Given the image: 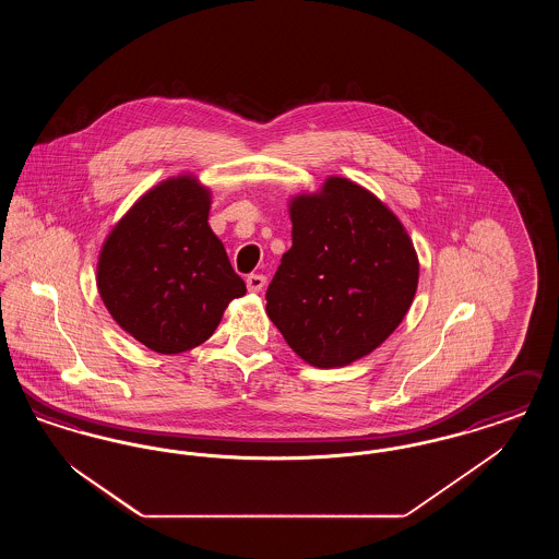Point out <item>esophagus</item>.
<instances>
[{"instance_id":"esophagus-1","label":"esophagus","mask_w":559,"mask_h":559,"mask_svg":"<svg viewBox=\"0 0 559 559\" xmlns=\"http://www.w3.org/2000/svg\"><path fill=\"white\" fill-rule=\"evenodd\" d=\"M266 287V276L264 274H249L247 276V289L251 293H260Z\"/></svg>"}]
</instances>
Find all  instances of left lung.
I'll use <instances>...</instances> for the list:
<instances>
[{"label":"left lung","instance_id":"1","mask_svg":"<svg viewBox=\"0 0 559 559\" xmlns=\"http://www.w3.org/2000/svg\"><path fill=\"white\" fill-rule=\"evenodd\" d=\"M292 249L266 293V312L293 352L319 369L381 346L406 317L419 258L399 215L342 176L289 199Z\"/></svg>","mask_w":559,"mask_h":559}]
</instances>
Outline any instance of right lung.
Wrapping results in <instances>:
<instances>
[{
    "instance_id": "add662e5",
    "label": "right lung",
    "mask_w": 559,
    "mask_h": 559,
    "mask_svg": "<svg viewBox=\"0 0 559 559\" xmlns=\"http://www.w3.org/2000/svg\"><path fill=\"white\" fill-rule=\"evenodd\" d=\"M212 190L194 174L148 188L103 242L96 285L108 314L133 340L180 354L213 335L247 293L210 226Z\"/></svg>"
}]
</instances>
